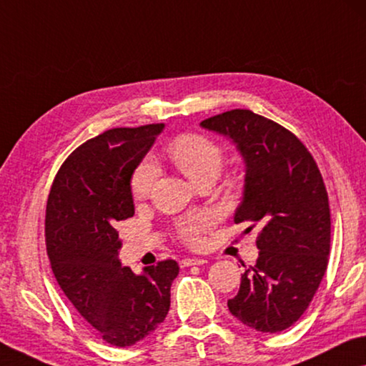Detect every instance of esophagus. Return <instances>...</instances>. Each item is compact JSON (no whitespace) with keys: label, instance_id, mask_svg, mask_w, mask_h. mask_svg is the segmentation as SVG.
Here are the masks:
<instances>
[{"label":"esophagus","instance_id":"34e87169","mask_svg":"<svg viewBox=\"0 0 366 366\" xmlns=\"http://www.w3.org/2000/svg\"><path fill=\"white\" fill-rule=\"evenodd\" d=\"M204 263H206L204 258H183V260L179 262V267L187 268L193 265H204Z\"/></svg>","mask_w":366,"mask_h":366}]
</instances>
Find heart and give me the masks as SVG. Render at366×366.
<instances>
[{
  "label": "heart",
  "instance_id": "1",
  "mask_svg": "<svg viewBox=\"0 0 366 366\" xmlns=\"http://www.w3.org/2000/svg\"><path fill=\"white\" fill-rule=\"evenodd\" d=\"M167 154L184 177L194 184L207 178H216L222 165V152L217 145L204 136L198 134H184L173 139L168 145ZM159 175L157 165L152 160H144L131 179L132 196L137 201L145 199L150 194L154 183ZM212 219L207 212H194L178 224V232L188 244H196L199 234L211 226Z\"/></svg>",
  "mask_w": 366,
  "mask_h": 366
}]
</instances>
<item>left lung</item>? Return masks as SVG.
<instances>
[{
    "label": "left lung",
    "mask_w": 366,
    "mask_h": 366,
    "mask_svg": "<svg viewBox=\"0 0 366 366\" xmlns=\"http://www.w3.org/2000/svg\"><path fill=\"white\" fill-rule=\"evenodd\" d=\"M201 127L227 137L244 160L234 222L262 226L257 263L242 274L229 311L258 332H281L302 316L327 268L330 211L322 177L295 134L249 109L222 112Z\"/></svg>",
    "instance_id": "8db88e82"
}]
</instances>
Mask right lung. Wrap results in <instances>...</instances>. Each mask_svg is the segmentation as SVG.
Listing matches in <instances>:
<instances>
[{
    "instance_id": "1",
    "label": "right lung",
    "mask_w": 366,
    "mask_h": 366,
    "mask_svg": "<svg viewBox=\"0 0 366 366\" xmlns=\"http://www.w3.org/2000/svg\"><path fill=\"white\" fill-rule=\"evenodd\" d=\"M164 124L111 129L80 145L50 188L46 242L61 291L108 344L131 347L164 322L179 267H122L117 222L134 216L131 179Z\"/></svg>"
}]
</instances>
